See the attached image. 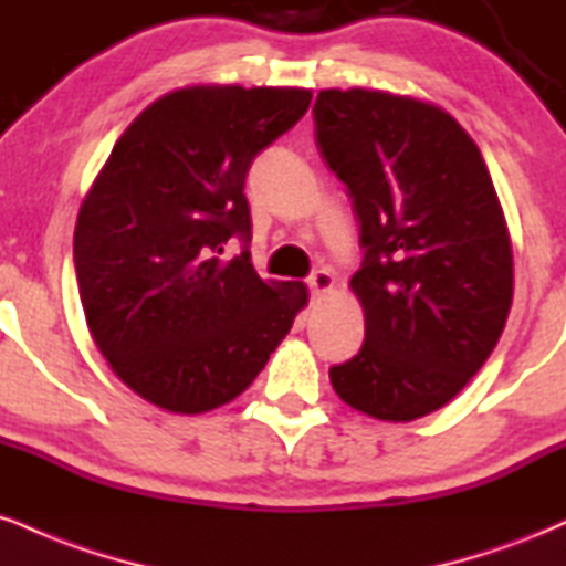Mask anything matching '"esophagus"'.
<instances>
[{"mask_svg":"<svg viewBox=\"0 0 566 566\" xmlns=\"http://www.w3.org/2000/svg\"><path fill=\"white\" fill-rule=\"evenodd\" d=\"M332 287H335V276H332L326 269L313 271V274L308 276V290H311L313 297L324 295V292H329Z\"/></svg>","mask_w":566,"mask_h":566,"instance_id":"esophagus-1","label":"esophagus"}]
</instances>
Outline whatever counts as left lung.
Masks as SVG:
<instances>
[{
	"mask_svg": "<svg viewBox=\"0 0 566 566\" xmlns=\"http://www.w3.org/2000/svg\"><path fill=\"white\" fill-rule=\"evenodd\" d=\"M316 145L348 187L364 261L350 287L366 337L332 387L356 411L411 421L485 364L514 292L512 242L478 145L440 107L324 88Z\"/></svg>",
	"mask_w": 566,
	"mask_h": 566,
	"instance_id": "left-lung-1",
	"label": "left lung"
}]
</instances>
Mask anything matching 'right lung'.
I'll use <instances>...</instances> for the list:
<instances>
[{
	"mask_svg": "<svg viewBox=\"0 0 566 566\" xmlns=\"http://www.w3.org/2000/svg\"><path fill=\"white\" fill-rule=\"evenodd\" d=\"M311 105L308 88L192 86L147 107L81 206L73 234L88 332L120 382L174 413L234 400L308 303L250 263L244 179ZM231 235L243 253L220 258Z\"/></svg>",
	"mask_w": 566,
	"mask_h": 566,
	"instance_id": "obj_1",
	"label": "right lung"
}]
</instances>
